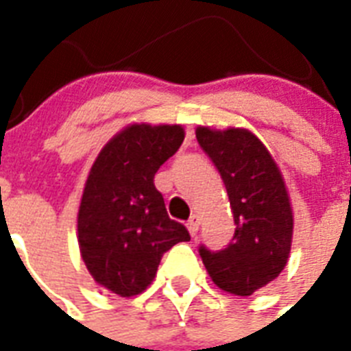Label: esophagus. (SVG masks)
Returning a JSON list of instances; mask_svg holds the SVG:
<instances>
[{
  "instance_id": "obj_1",
  "label": "esophagus",
  "mask_w": 351,
  "mask_h": 351,
  "mask_svg": "<svg viewBox=\"0 0 351 351\" xmlns=\"http://www.w3.org/2000/svg\"><path fill=\"white\" fill-rule=\"evenodd\" d=\"M187 230H189V233L195 237V234L198 233V228H200V217H197V215H193L191 219L187 220Z\"/></svg>"
}]
</instances>
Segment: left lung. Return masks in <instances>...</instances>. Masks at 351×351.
I'll list each match as a JSON object with an SVG mask.
<instances>
[{
    "instance_id": "obj_1",
    "label": "left lung",
    "mask_w": 351,
    "mask_h": 351,
    "mask_svg": "<svg viewBox=\"0 0 351 351\" xmlns=\"http://www.w3.org/2000/svg\"><path fill=\"white\" fill-rule=\"evenodd\" d=\"M198 145L224 180L234 219L224 250L198 247L213 282L247 297L277 278L288 262L293 213L282 175L264 143L245 129H197Z\"/></svg>"
}]
</instances>
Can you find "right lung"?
Returning a JSON list of instances; mask_svg holds the SVG:
<instances>
[{"label":"right lung","instance_id":"add662e5","mask_svg":"<svg viewBox=\"0 0 351 351\" xmlns=\"http://www.w3.org/2000/svg\"><path fill=\"white\" fill-rule=\"evenodd\" d=\"M182 142V125H131L90 167L78 211L80 251L96 282L120 297L142 293L165 251L191 239L154 187L156 171Z\"/></svg>","mask_w":351,"mask_h":351}]
</instances>
